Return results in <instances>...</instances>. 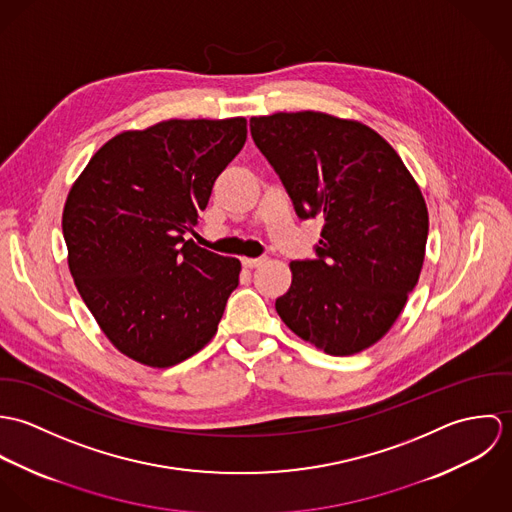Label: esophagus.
<instances>
[{
    "label": "esophagus",
    "instance_id": "34e87169",
    "mask_svg": "<svg viewBox=\"0 0 512 512\" xmlns=\"http://www.w3.org/2000/svg\"><path fill=\"white\" fill-rule=\"evenodd\" d=\"M264 262V258H242L244 268H258Z\"/></svg>",
    "mask_w": 512,
    "mask_h": 512
}]
</instances>
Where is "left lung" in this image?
Listing matches in <instances>:
<instances>
[{
	"label": "left lung",
	"mask_w": 512,
	"mask_h": 512,
	"mask_svg": "<svg viewBox=\"0 0 512 512\" xmlns=\"http://www.w3.org/2000/svg\"><path fill=\"white\" fill-rule=\"evenodd\" d=\"M250 132L299 219H323L317 258L290 264L278 315L327 355L365 351L396 323L424 266L430 219L416 179L359 120L278 112L250 118Z\"/></svg>",
	"instance_id": "left-lung-1"
}]
</instances>
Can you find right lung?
I'll return each mask as SVG.
<instances>
[{
    "mask_svg": "<svg viewBox=\"0 0 512 512\" xmlns=\"http://www.w3.org/2000/svg\"><path fill=\"white\" fill-rule=\"evenodd\" d=\"M246 118L165 120L100 147L63 209L69 270L108 341L153 368L217 333L240 262L185 238L246 142Z\"/></svg>",
    "mask_w": 512,
    "mask_h": 512,
    "instance_id": "right-lung-1",
    "label": "right lung"
}]
</instances>
